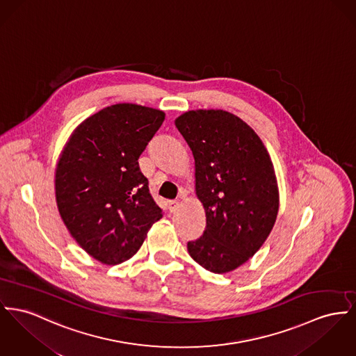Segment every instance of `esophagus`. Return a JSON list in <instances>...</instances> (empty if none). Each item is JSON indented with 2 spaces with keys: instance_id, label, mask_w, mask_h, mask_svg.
Wrapping results in <instances>:
<instances>
[{
  "instance_id": "34e87169",
  "label": "esophagus",
  "mask_w": 356,
  "mask_h": 356,
  "mask_svg": "<svg viewBox=\"0 0 356 356\" xmlns=\"http://www.w3.org/2000/svg\"><path fill=\"white\" fill-rule=\"evenodd\" d=\"M168 205H170V211H171V212H175V211L179 208L181 201H179V200H172V201L168 202Z\"/></svg>"
}]
</instances>
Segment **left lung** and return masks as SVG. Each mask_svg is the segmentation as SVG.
Listing matches in <instances>:
<instances>
[{"mask_svg": "<svg viewBox=\"0 0 356 356\" xmlns=\"http://www.w3.org/2000/svg\"><path fill=\"white\" fill-rule=\"evenodd\" d=\"M195 167V195L207 227L188 243L193 261L214 274L234 271L270 235L280 191L270 155L255 131L222 109H197L175 119Z\"/></svg>", "mask_w": 356, "mask_h": 356, "instance_id": "left-lung-1", "label": "left lung"}]
</instances>
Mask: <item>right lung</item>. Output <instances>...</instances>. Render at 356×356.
I'll return each mask as SVG.
<instances>
[{
    "instance_id": "add662e5",
    "label": "right lung",
    "mask_w": 356,
    "mask_h": 356,
    "mask_svg": "<svg viewBox=\"0 0 356 356\" xmlns=\"http://www.w3.org/2000/svg\"><path fill=\"white\" fill-rule=\"evenodd\" d=\"M165 116L138 104L106 106L72 131L59 155L58 211L72 238L95 261L115 266L131 259L163 216L138 159Z\"/></svg>"
}]
</instances>
